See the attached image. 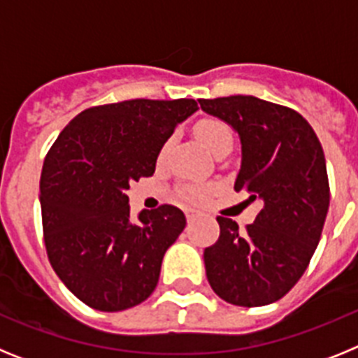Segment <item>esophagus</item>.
<instances>
[{"instance_id": "obj_1", "label": "esophagus", "mask_w": 358, "mask_h": 358, "mask_svg": "<svg viewBox=\"0 0 358 358\" xmlns=\"http://www.w3.org/2000/svg\"><path fill=\"white\" fill-rule=\"evenodd\" d=\"M185 213H186V218H188V220H194V218H197L199 215H201V211L195 210V208H186Z\"/></svg>"}]
</instances>
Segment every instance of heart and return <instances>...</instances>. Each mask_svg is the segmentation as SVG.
Returning a JSON list of instances; mask_svg holds the SVG:
<instances>
[{
    "label": "heart",
    "mask_w": 358,
    "mask_h": 358,
    "mask_svg": "<svg viewBox=\"0 0 358 358\" xmlns=\"http://www.w3.org/2000/svg\"><path fill=\"white\" fill-rule=\"evenodd\" d=\"M195 138L201 141V145L206 150H210L213 154L220 145L233 143V134H231L229 127L226 123L220 122L217 118H204L195 125ZM169 150V143H164L161 148V156L164 152ZM185 197L189 201H204L208 197V188H202V186H194V188H188L185 192Z\"/></svg>",
    "instance_id": "b5f03b06"
}]
</instances>
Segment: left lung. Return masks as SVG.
Returning a JSON list of instances; mask_svg holds the SVG:
<instances>
[{
    "mask_svg": "<svg viewBox=\"0 0 358 358\" xmlns=\"http://www.w3.org/2000/svg\"><path fill=\"white\" fill-rule=\"evenodd\" d=\"M199 103L238 132L235 189L264 202L243 231L217 217L220 236L204 249L208 281L231 305H268L299 281L321 238L330 206L324 152L310 123L289 107L243 94Z\"/></svg>",
    "mask_w": 358,
    "mask_h": 358,
    "instance_id": "8db88e82",
    "label": "left lung"
}]
</instances>
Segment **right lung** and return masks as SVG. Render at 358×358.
<instances>
[{"label":"right lung","mask_w":358,"mask_h":358,"mask_svg":"<svg viewBox=\"0 0 358 358\" xmlns=\"http://www.w3.org/2000/svg\"><path fill=\"white\" fill-rule=\"evenodd\" d=\"M194 98H136L82 110L52 145L41 173L44 245L57 276L87 306L120 312L157 285L166 249L186 218L163 204L131 218L127 189L150 177Z\"/></svg>","instance_id":"add662e5"}]
</instances>
